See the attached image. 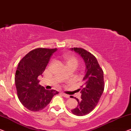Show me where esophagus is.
<instances>
[{"label": "esophagus", "mask_w": 131, "mask_h": 131, "mask_svg": "<svg viewBox=\"0 0 131 131\" xmlns=\"http://www.w3.org/2000/svg\"><path fill=\"white\" fill-rule=\"evenodd\" d=\"M62 95H63L64 97H66V98H69V95L66 94H65V93H62Z\"/></svg>", "instance_id": "1"}]
</instances>
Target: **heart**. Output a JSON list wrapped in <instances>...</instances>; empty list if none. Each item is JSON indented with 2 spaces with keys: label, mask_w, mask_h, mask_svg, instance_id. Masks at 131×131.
I'll list each match as a JSON object with an SVG mask.
<instances>
[{
  "label": "heart",
  "mask_w": 131,
  "mask_h": 131,
  "mask_svg": "<svg viewBox=\"0 0 131 131\" xmlns=\"http://www.w3.org/2000/svg\"><path fill=\"white\" fill-rule=\"evenodd\" d=\"M63 59L66 66H72L76 68L78 65V61L75 56L70 54H65L63 56Z\"/></svg>",
  "instance_id": "heart-1"
}]
</instances>
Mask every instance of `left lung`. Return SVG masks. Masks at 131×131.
Returning <instances> with one entry per match:
<instances>
[{
    "label": "left lung",
    "instance_id": "left-lung-1",
    "mask_svg": "<svg viewBox=\"0 0 131 131\" xmlns=\"http://www.w3.org/2000/svg\"><path fill=\"white\" fill-rule=\"evenodd\" d=\"M74 50L83 59L85 64V74L83 84L79 89L81 93V100L75 98L78 106L71 110L77 116H84L94 110L100 100L104 88V75L95 57L82 48L73 47Z\"/></svg>",
    "mask_w": 131,
    "mask_h": 131
}]
</instances>
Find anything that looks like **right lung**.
<instances>
[{
	"label": "right lung",
	"instance_id": "obj_1",
	"mask_svg": "<svg viewBox=\"0 0 131 131\" xmlns=\"http://www.w3.org/2000/svg\"><path fill=\"white\" fill-rule=\"evenodd\" d=\"M57 49L37 48L29 51L18 63L15 82L18 99L24 106L32 112L46 107L58 91L46 90L38 84L50 59Z\"/></svg>",
	"mask_w": 131,
	"mask_h": 131
}]
</instances>
